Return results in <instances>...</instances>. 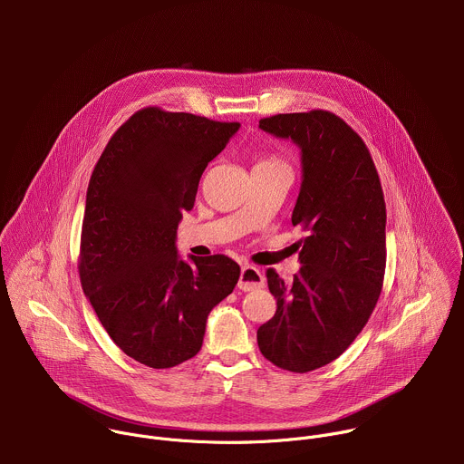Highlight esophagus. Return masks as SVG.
I'll return each instance as SVG.
<instances>
[{
  "mask_svg": "<svg viewBox=\"0 0 464 464\" xmlns=\"http://www.w3.org/2000/svg\"><path fill=\"white\" fill-rule=\"evenodd\" d=\"M264 283H266V279H264V274L251 266V264H247V266H244L240 270V277H238V288L242 292H253V290H260L264 286Z\"/></svg>",
  "mask_w": 464,
  "mask_h": 464,
  "instance_id": "esophagus-1",
  "label": "esophagus"
}]
</instances>
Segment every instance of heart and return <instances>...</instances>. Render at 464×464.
<instances>
[{"mask_svg": "<svg viewBox=\"0 0 464 464\" xmlns=\"http://www.w3.org/2000/svg\"><path fill=\"white\" fill-rule=\"evenodd\" d=\"M264 163H266V161H264Z\"/></svg>", "mask_w": 464, "mask_h": 464, "instance_id": "heart-1", "label": "heart"}]
</instances>
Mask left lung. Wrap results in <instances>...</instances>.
I'll return each instance as SVG.
<instances>
[{
    "label": "left lung",
    "mask_w": 464,
    "mask_h": 464,
    "mask_svg": "<svg viewBox=\"0 0 464 464\" xmlns=\"http://www.w3.org/2000/svg\"><path fill=\"white\" fill-rule=\"evenodd\" d=\"M258 128L301 150L292 224L306 237L292 285L266 272L277 310L258 326L256 343L274 365L308 372L342 356L376 306L387 253L383 190L365 143L338 115L279 113Z\"/></svg>",
    "instance_id": "1"
}]
</instances>
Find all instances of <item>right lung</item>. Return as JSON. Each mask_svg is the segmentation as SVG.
Listing matches in <instances>:
<instances>
[{"instance_id": "obj_1", "label": "right lung", "mask_w": 464, "mask_h": 464, "mask_svg": "<svg viewBox=\"0 0 464 464\" xmlns=\"http://www.w3.org/2000/svg\"><path fill=\"white\" fill-rule=\"evenodd\" d=\"M240 122L143 108L108 141L86 194L79 274L113 343L169 369L202 349L209 312L240 266L226 255L181 260L176 229L198 183Z\"/></svg>"}]
</instances>
